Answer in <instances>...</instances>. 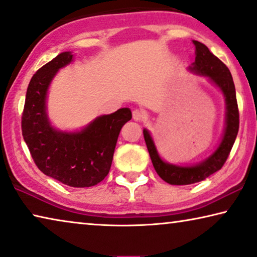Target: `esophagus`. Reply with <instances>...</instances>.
I'll use <instances>...</instances> for the list:
<instances>
[{"mask_svg":"<svg viewBox=\"0 0 257 257\" xmlns=\"http://www.w3.org/2000/svg\"><path fill=\"white\" fill-rule=\"evenodd\" d=\"M133 118L135 121H142L144 118V113L140 109H134L133 110Z\"/></svg>","mask_w":257,"mask_h":257,"instance_id":"1","label":"esophagus"}]
</instances>
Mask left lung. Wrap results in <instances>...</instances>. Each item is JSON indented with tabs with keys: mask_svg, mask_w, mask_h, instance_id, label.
Here are the masks:
<instances>
[{
	"mask_svg": "<svg viewBox=\"0 0 257 257\" xmlns=\"http://www.w3.org/2000/svg\"><path fill=\"white\" fill-rule=\"evenodd\" d=\"M196 46V59L189 70L194 74L206 77L216 86L225 97L226 117L222 137L216 149L207 158L193 165H176L165 162L158 154L157 148L149 130L143 129L144 140L149 151L151 162L157 175L171 185H189L201 182L213 173L219 171L225 164L235 142L238 132V109L235 86L228 67L209 51L202 43L193 41Z\"/></svg>",
	"mask_w": 257,
	"mask_h": 257,
	"instance_id": "left-lung-1",
	"label": "left lung"
}]
</instances>
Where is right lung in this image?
<instances>
[{"instance_id": "right-lung-1", "label": "right lung", "mask_w": 257, "mask_h": 257, "mask_svg": "<svg viewBox=\"0 0 257 257\" xmlns=\"http://www.w3.org/2000/svg\"><path fill=\"white\" fill-rule=\"evenodd\" d=\"M72 61V52H61L31 78L22 115V135L44 175L72 187H89L109 172L118 134L132 118V110L121 108L101 115L75 132L53 127L46 106L49 87L57 72Z\"/></svg>"}]
</instances>
